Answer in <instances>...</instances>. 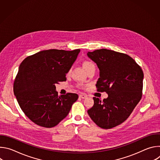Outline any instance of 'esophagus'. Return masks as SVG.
Masks as SVG:
<instances>
[{"label":"esophagus","instance_id":"1","mask_svg":"<svg viewBox=\"0 0 160 160\" xmlns=\"http://www.w3.org/2000/svg\"><path fill=\"white\" fill-rule=\"evenodd\" d=\"M79 97H80V98H82V99H85V98H87V96L86 94H81L79 96Z\"/></svg>","mask_w":160,"mask_h":160}]
</instances>
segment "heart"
<instances>
[{
    "instance_id": "heart-1",
    "label": "heart",
    "mask_w": 160,
    "mask_h": 160,
    "mask_svg": "<svg viewBox=\"0 0 160 160\" xmlns=\"http://www.w3.org/2000/svg\"><path fill=\"white\" fill-rule=\"evenodd\" d=\"M83 66L85 68L86 70H88L89 69H91V68H96V66L94 64V63L92 61H85L83 62ZM71 72V70H69L68 72V73H70ZM81 87H82V85H80Z\"/></svg>"
}]
</instances>
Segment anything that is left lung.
Here are the masks:
<instances>
[{"label": "left lung", "instance_id": "obj_1", "mask_svg": "<svg viewBox=\"0 0 160 160\" xmlns=\"http://www.w3.org/2000/svg\"><path fill=\"white\" fill-rule=\"evenodd\" d=\"M99 69L98 92L108 94L103 101L93 98L87 111L99 127L109 129L124 122L141 99L144 73L141 66L127 54L106 49L88 52Z\"/></svg>", "mask_w": 160, "mask_h": 160}]
</instances>
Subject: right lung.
<instances>
[{
    "instance_id": "obj_1",
    "label": "right lung",
    "mask_w": 160,
    "mask_h": 160,
    "mask_svg": "<svg viewBox=\"0 0 160 160\" xmlns=\"http://www.w3.org/2000/svg\"><path fill=\"white\" fill-rule=\"evenodd\" d=\"M80 49H49L25 58L20 64L13 90L26 116L35 124L51 128L69 113L78 99L77 94L58 96L55 85L66 80V74Z\"/></svg>"
}]
</instances>
